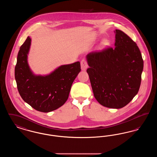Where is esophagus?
Instances as JSON below:
<instances>
[{
	"instance_id": "34e87169",
	"label": "esophagus",
	"mask_w": 157,
	"mask_h": 157,
	"mask_svg": "<svg viewBox=\"0 0 157 157\" xmlns=\"http://www.w3.org/2000/svg\"><path fill=\"white\" fill-rule=\"evenodd\" d=\"M81 67L82 71H86V69L88 67V65L87 62L85 59H82L81 62Z\"/></svg>"
}]
</instances>
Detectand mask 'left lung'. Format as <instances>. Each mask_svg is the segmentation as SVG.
Wrapping results in <instances>:
<instances>
[{"mask_svg":"<svg viewBox=\"0 0 157 157\" xmlns=\"http://www.w3.org/2000/svg\"><path fill=\"white\" fill-rule=\"evenodd\" d=\"M115 48L89 53L86 70L94 97L104 106L120 109L138 94L144 62L136 44L121 30H114Z\"/></svg>","mask_w":157,"mask_h":157,"instance_id":"1","label":"left lung"}]
</instances>
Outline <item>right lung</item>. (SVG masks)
I'll use <instances>...</instances> for the list:
<instances>
[{
    "label": "right lung",
    "mask_w": 157,
    "mask_h": 157,
    "mask_svg": "<svg viewBox=\"0 0 157 157\" xmlns=\"http://www.w3.org/2000/svg\"><path fill=\"white\" fill-rule=\"evenodd\" d=\"M31 39L19 49L15 69V80L23 100L38 111L57 109L67 101L72 83L81 71L79 62L63 65L47 75H36L28 64Z\"/></svg>",
    "instance_id": "right-lung-1"
}]
</instances>
